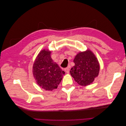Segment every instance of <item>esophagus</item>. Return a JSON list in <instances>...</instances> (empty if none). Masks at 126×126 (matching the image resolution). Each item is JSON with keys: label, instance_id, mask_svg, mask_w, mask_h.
I'll use <instances>...</instances> for the list:
<instances>
[{"label": "esophagus", "instance_id": "esophagus-1", "mask_svg": "<svg viewBox=\"0 0 126 126\" xmlns=\"http://www.w3.org/2000/svg\"><path fill=\"white\" fill-rule=\"evenodd\" d=\"M64 71H65L66 72H67V74H69V68H68V67L65 68V69H64Z\"/></svg>", "mask_w": 126, "mask_h": 126}]
</instances>
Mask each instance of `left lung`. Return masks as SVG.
I'll return each mask as SVG.
<instances>
[{
	"label": "left lung",
	"mask_w": 126,
	"mask_h": 126,
	"mask_svg": "<svg viewBox=\"0 0 126 126\" xmlns=\"http://www.w3.org/2000/svg\"><path fill=\"white\" fill-rule=\"evenodd\" d=\"M74 63L75 66L71 68L70 73L79 85H89L98 77L100 64L96 56L89 49L78 52L75 57Z\"/></svg>",
	"instance_id": "left-lung-1"
}]
</instances>
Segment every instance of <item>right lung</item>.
<instances>
[{
	"label": "right lung",
	"mask_w": 126,
	"mask_h": 126,
	"mask_svg": "<svg viewBox=\"0 0 126 126\" xmlns=\"http://www.w3.org/2000/svg\"><path fill=\"white\" fill-rule=\"evenodd\" d=\"M51 51L47 49L41 50L33 64L32 74L37 85L46 90L57 89L65 74L51 57Z\"/></svg>",
	"instance_id": "right-lung-1"
}]
</instances>
